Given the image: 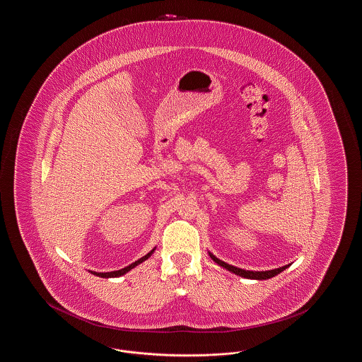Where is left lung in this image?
<instances>
[{"mask_svg":"<svg viewBox=\"0 0 362 362\" xmlns=\"http://www.w3.org/2000/svg\"><path fill=\"white\" fill-rule=\"evenodd\" d=\"M209 255H210V258L213 259L218 266H221V267H224L226 270H229L230 273H235V274H238V276H243V278H248V279H269V278H272V276H276V274H279L281 272H284L285 269H288V267L291 266V264H286V266H282V267H279V269L267 270V272H250V270H243V269L235 267V266H232V264H228V263H225L223 260L216 258L211 252H209Z\"/></svg>","mask_w":362,"mask_h":362,"instance_id":"1","label":"left lung"}]
</instances>
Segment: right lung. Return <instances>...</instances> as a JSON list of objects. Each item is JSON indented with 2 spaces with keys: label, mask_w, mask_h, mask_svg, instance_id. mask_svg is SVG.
Masks as SVG:
<instances>
[{
  "label": "right lung",
  "mask_w": 362,
  "mask_h": 362,
  "mask_svg": "<svg viewBox=\"0 0 362 362\" xmlns=\"http://www.w3.org/2000/svg\"><path fill=\"white\" fill-rule=\"evenodd\" d=\"M155 252V248L151 251V252H148L145 257H142V258L138 259L136 260L134 263H132V264H129L127 267H124V269H121V270H117V272H110V273H96V272H90L93 276H102V278H115V276H121L123 274H126L127 272H130L132 269H134L137 264L139 263H142L144 260H146V259L149 258L152 254Z\"/></svg>",
  "instance_id": "obj_1"
}]
</instances>
